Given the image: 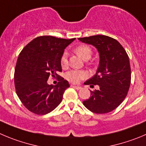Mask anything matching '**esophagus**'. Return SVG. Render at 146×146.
<instances>
[{"mask_svg":"<svg viewBox=\"0 0 146 146\" xmlns=\"http://www.w3.org/2000/svg\"><path fill=\"white\" fill-rule=\"evenodd\" d=\"M71 86L73 87V88H76V89H81V86H78V85H75V84H72Z\"/></svg>","mask_w":146,"mask_h":146,"instance_id":"obj_1","label":"esophagus"}]
</instances>
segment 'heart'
<instances>
[{
    "label": "heart",
    "instance_id": "1",
    "mask_svg": "<svg viewBox=\"0 0 146 146\" xmlns=\"http://www.w3.org/2000/svg\"><path fill=\"white\" fill-rule=\"evenodd\" d=\"M76 52L77 53L83 60H88L92 55V48L88 45L82 44L76 47ZM61 65L62 68H65L68 65V53L64 52L60 59ZM66 78L72 83H78L82 79H84L88 76V73L84 70H71L65 75Z\"/></svg>",
    "mask_w": 146,
    "mask_h": 146
}]
</instances>
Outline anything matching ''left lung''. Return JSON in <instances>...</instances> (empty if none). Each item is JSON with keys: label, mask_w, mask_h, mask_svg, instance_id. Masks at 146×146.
<instances>
[{"label": "left lung", "mask_w": 146, "mask_h": 146, "mask_svg": "<svg viewBox=\"0 0 146 146\" xmlns=\"http://www.w3.org/2000/svg\"><path fill=\"white\" fill-rule=\"evenodd\" d=\"M92 44L99 54L96 73L87 80L85 85H98L99 88L91 92V97L83 102L92 112L104 114L113 111L126 97L131 81L130 60L126 51L118 41L105 35L78 38Z\"/></svg>", "instance_id": "1"}]
</instances>
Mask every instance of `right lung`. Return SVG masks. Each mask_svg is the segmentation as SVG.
Instances as JSON below:
<instances>
[{"instance_id": "right-lung-1", "label": "right lung", "mask_w": 146, "mask_h": 146, "mask_svg": "<svg viewBox=\"0 0 146 146\" xmlns=\"http://www.w3.org/2000/svg\"><path fill=\"white\" fill-rule=\"evenodd\" d=\"M75 39L38 36L19 54L15 68V87L17 96L30 111L46 114L62 102L64 92L70 84L58 73L62 71L60 59L64 50ZM51 74L61 78L56 86L47 84Z\"/></svg>"}]
</instances>
